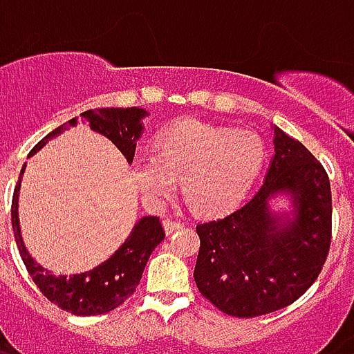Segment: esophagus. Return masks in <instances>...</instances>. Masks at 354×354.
Instances as JSON below:
<instances>
[{
  "mask_svg": "<svg viewBox=\"0 0 354 354\" xmlns=\"http://www.w3.org/2000/svg\"><path fill=\"white\" fill-rule=\"evenodd\" d=\"M163 225H165V230H167V234H172L174 230L184 229V223H180V221H176V219H165Z\"/></svg>",
  "mask_w": 354,
  "mask_h": 354,
  "instance_id": "34e87169",
  "label": "esophagus"
}]
</instances>
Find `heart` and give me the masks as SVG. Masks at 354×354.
Wrapping results in <instances>:
<instances>
[{
	"label": "heart",
	"instance_id": "heart-1",
	"mask_svg": "<svg viewBox=\"0 0 354 354\" xmlns=\"http://www.w3.org/2000/svg\"><path fill=\"white\" fill-rule=\"evenodd\" d=\"M263 159V140L251 131L182 120L157 135L156 153H137L131 167L151 206L170 201L182 178V195L193 210L221 214L242 201Z\"/></svg>",
	"mask_w": 354,
	"mask_h": 354
}]
</instances>
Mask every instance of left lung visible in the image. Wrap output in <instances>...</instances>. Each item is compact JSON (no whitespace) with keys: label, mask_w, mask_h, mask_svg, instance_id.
<instances>
[{"label":"left lung","mask_w":354,"mask_h":354,"mask_svg":"<svg viewBox=\"0 0 354 354\" xmlns=\"http://www.w3.org/2000/svg\"><path fill=\"white\" fill-rule=\"evenodd\" d=\"M276 156L263 185L229 216L197 225L195 283L217 310L259 317L287 308L315 281L332 242L326 170L302 142L276 129ZM289 192L295 217L276 216L270 198Z\"/></svg>","instance_id":"obj_1"}]
</instances>
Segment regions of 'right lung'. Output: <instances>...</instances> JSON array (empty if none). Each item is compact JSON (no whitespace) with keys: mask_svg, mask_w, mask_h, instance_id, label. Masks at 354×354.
I'll return each mask as SVG.
<instances>
[{"mask_svg":"<svg viewBox=\"0 0 354 354\" xmlns=\"http://www.w3.org/2000/svg\"><path fill=\"white\" fill-rule=\"evenodd\" d=\"M84 122H88L90 129L101 133L106 138H111L116 144L118 150L122 151L127 161H133L137 140L142 133L140 120L146 116V111L131 106V109H95L80 114ZM77 124V118L69 120V125ZM67 127V124L59 125L48 133L43 140H39L31 153L41 150L46 140L56 137L57 133ZM24 172V167H22ZM20 172V176H22ZM18 191H20V178L12 193V204H10V221L15 230L18 251L22 257L26 270L30 272L37 289L57 308L75 313V315H101L106 311L116 310L118 306L137 290L140 277L146 268V263L150 259L151 251L156 250L165 238V229L159 217L146 216L138 221L129 238L124 245L112 255L109 261L101 263L97 268L77 276H52L48 270H44L37 264L26 250V245L20 236V225H18Z\"/></svg>","mask_w":354,"mask_h":354,"instance_id":"1","label":"right lung"}]
</instances>
